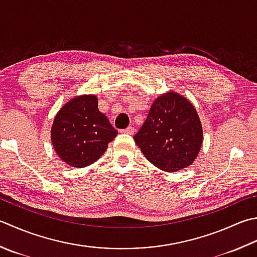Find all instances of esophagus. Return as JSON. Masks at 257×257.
<instances>
[{
	"instance_id": "34e87169",
	"label": "esophagus",
	"mask_w": 257,
	"mask_h": 257,
	"mask_svg": "<svg viewBox=\"0 0 257 257\" xmlns=\"http://www.w3.org/2000/svg\"><path fill=\"white\" fill-rule=\"evenodd\" d=\"M121 132L124 133V134H128V135H134L135 134V128L134 127H128V128L121 130Z\"/></svg>"
}]
</instances>
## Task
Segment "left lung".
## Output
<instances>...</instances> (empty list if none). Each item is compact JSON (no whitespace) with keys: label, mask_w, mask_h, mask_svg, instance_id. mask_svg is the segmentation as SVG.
<instances>
[{"label":"left lung","mask_w":257,"mask_h":257,"mask_svg":"<svg viewBox=\"0 0 257 257\" xmlns=\"http://www.w3.org/2000/svg\"><path fill=\"white\" fill-rule=\"evenodd\" d=\"M134 139L154 166L174 173L194 163L203 144V128L192 102L170 91L155 100Z\"/></svg>","instance_id":"8db88e82"}]
</instances>
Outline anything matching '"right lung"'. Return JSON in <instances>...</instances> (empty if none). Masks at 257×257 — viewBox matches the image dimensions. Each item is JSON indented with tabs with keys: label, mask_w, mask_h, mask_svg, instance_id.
Listing matches in <instances>:
<instances>
[{
	"label": "right lung",
	"mask_w": 257,
	"mask_h": 257,
	"mask_svg": "<svg viewBox=\"0 0 257 257\" xmlns=\"http://www.w3.org/2000/svg\"><path fill=\"white\" fill-rule=\"evenodd\" d=\"M118 132L99 111L94 94L75 97L54 117L51 142L62 162L71 167H87L101 157Z\"/></svg>",
	"instance_id": "add662e5"
}]
</instances>
